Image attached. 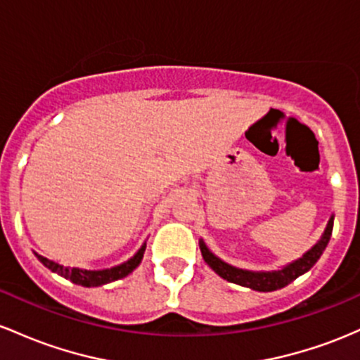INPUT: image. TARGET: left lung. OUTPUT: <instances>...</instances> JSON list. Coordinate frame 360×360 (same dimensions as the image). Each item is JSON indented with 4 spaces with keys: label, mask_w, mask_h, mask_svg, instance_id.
Masks as SVG:
<instances>
[{
    "label": "left lung",
    "mask_w": 360,
    "mask_h": 360,
    "mask_svg": "<svg viewBox=\"0 0 360 360\" xmlns=\"http://www.w3.org/2000/svg\"><path fill=\"white\" fill-rule=\"evenodd\" d=\"M332 229H333V216L330 217L325 233L321 234L320 241H318L313 248L308 250V252H306L301 258L294 260L292 264L285 265V267H282L281 270H272V272H253V270L236 269L214 255L202 240L199 245H200V252H202V257H204L205 264H207L209 267L217 274V276L226 278L228 282H233V284L243 285V288L260 290V292H270V290L285 288V285L290 284L292 281H296L297 277L308 272V270L316 264L318 258L321 257V253L325 252L326 245H328L330 236H332Z\"/></svg>",
    "instance_id": "left-lung-1"
}]
</instances>
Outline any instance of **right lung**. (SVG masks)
I'll list each match as a JSON object with an SVG mask.
<instances>
[{"instance_id":"add662e5","label":"right lung","mask_w":360,"mask_h":360,"mask_svg":"<svg viewBox=\"0 0 360 360\" xmlns=\"http://www.w3.org/2000/svg\"><path fill=\"white\" fill-rule=\"evenodd\" d=\"M144 250H146V245L141 246L139 252H137L132 258H129L127 262H124V264L117 265V267H112V269H103V270H83V269H75V267L70 269V267H64V265L56 264V262L49 260V258L39 255V253H35V257H37L39 262H42L47 269L52 270V272L59 274V276L64 278H70V281L75 282V284L83 285V288H98V285L108 284V282L119 281V278L129 276V274H131L132 270L141 264V260H143Z\"/></svg>"}]
</instances>
